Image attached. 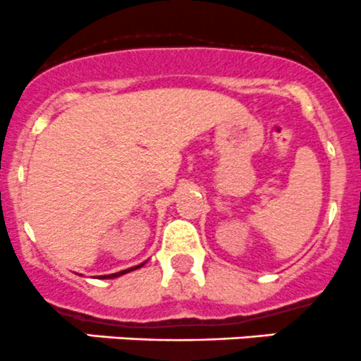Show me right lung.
Instances as JSON below:
<instances>
[{"label":"right lung","instance_id":"add662e5","mask_svg":"<svg viewBox=\"0 0 361 361\" xmlns=\"http://www.w3.org/2000/svg\"><path fill=\"white\" fill-rule=\"evenodd\" d=\"M142 265H144V263H142ZM142 265H137V267H131V269H126V270H121V272H116V274H110V276H105L103 277V279H114V277H119V276H124V274H128V272H131V270H137V269H140Z\"/></svg>","mask_w":361,"mask_h":361}]
</instances>
